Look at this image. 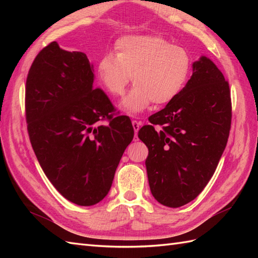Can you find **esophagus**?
<instances>
[{"label":"esophagus","mask_w":258,"mask_h":258,"mask_svg":"<svg viewBox=\"0 0 258 258\" xmlns=\"http://www.w3.org/2000/svg\"><path fill=\"white\" fill-rule=\"evenodd\" d=\"M132 125H133V128H134V132H135V136L138 138V132L141 127V123L138 122V120H132Z\"/></svg>","instance_id":"obj_1"}]
</instances>
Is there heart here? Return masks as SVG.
Here are the masks:
<instances>
[{
	"mask_svg": "<svg viewBox=\"0 0 258 258\" xmlns=\"http://www.w3.org/2000/svg\"><path fill=\"white\" fill-rule=\"evenodd\" d=\"M190 57L184 47L154 35H128L115 43V55L106 54L97 63V76L113 96L135 84L119 103L128 115H138L154 102L164 105L176 97L187 82Z\"/></svg>",
	"mask_w": 258,
	"mask_h": 258,
	"instance_id": "obj_1",
	"label": "heart"
}]
</instances>
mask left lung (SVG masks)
<instances>
[{"label": "left lung", "instance_id": "1", "mask_svg": "<svg viewBox=\"0 0 258 258\" xmlns=\"http://www.w3.org/2000/svg\"><path fill=\"white\" fill-rule=\"evenodd\" d=\"M149 120L139 138L149 149L152 195L164 206L180 207L204 189L226 147L232 120L228 82L201 56L182 92Z\"/></svg>", "mask_w": 258, "mask_h": 258}]
</instances>
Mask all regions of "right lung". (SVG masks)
Listing matches in <instances>:
<instances>
[{
	"mask_svg": "<svg viewBox=\"0 0 258 258\" xmlns=\"http://www.w3.org/2000/svg\"><path fill=\"white\" fill-rule=\"evenodd\" d=\"M94 79L86 54L65 51L56 42L37 54L26 79L27 131L37 161L58 193L80 206L107 195L134 138L131 119L114 116Z\"/></svg>",
	"mask_w": 258,
	"mask_h": 258,
	"instance_id": "obj_1",
	"label": "right lung"
}]
</instances>
